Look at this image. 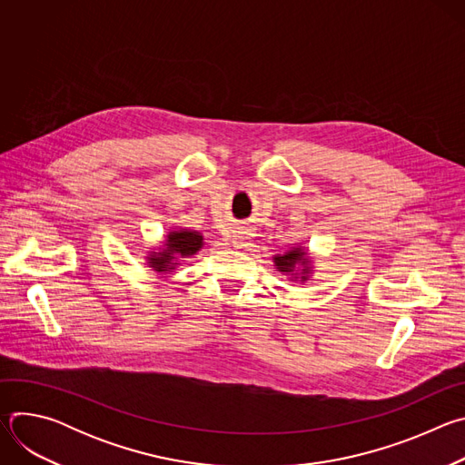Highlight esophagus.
Instances as JSON below:
<instances>
[{"instance_id":"obj_1","label":"esophagus","mask_w":465,"mask_h":465,"mask_svg":"<svg viewBox=\"0 0 465 465\" xmlns=\"http://www.w3.org/2000/svg\"><path fill=\"white\" fill-rule=\"evenodd\" d=\"M250 244V237L244 232H239L233 235V246L235 248H246Z\"/></svg>"}]
</instances>
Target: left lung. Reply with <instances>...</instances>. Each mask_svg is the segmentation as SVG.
I'll use <instances>...</instances> for the list:
<instances>
[{"instance_id": "1", "label": "left lung", "mask_w": 465, "mask_h": 465, "mask_svg": "<svg viewBox=\"0 0 465 465\" xmlns=\"http://www.w3.org/2000/svg\"><path fill=\"white\" fill-rule=\"evenodd\" d=\"M301 267V271H297V267ZM274 267L280 271V272H285V274H292L294 278L300 276L302 282H305L311 274V261H309V255L307 252L302 248V246H294L292 250L285 252V253H278L274 257Z\"/></svg>"}]
</instances>
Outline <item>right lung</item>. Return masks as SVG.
Here are the masks:
<instances>
[{"label":"right lung","instance_id":"right-lung-1","mask_svg":"<svg viewBox=\"0 0 465 465\" xmlns=\"http://www.w3.org/2000/svg\"><path fill=\"white\" fill-rule=\"evenodd\" d=\"M204 246V237L194 230H173L167 233L162 252L149 253V267L156 272H173L178 259L191 257Z\"/></svg>","mask_w":465,"mask_h":465}]
</instances>
